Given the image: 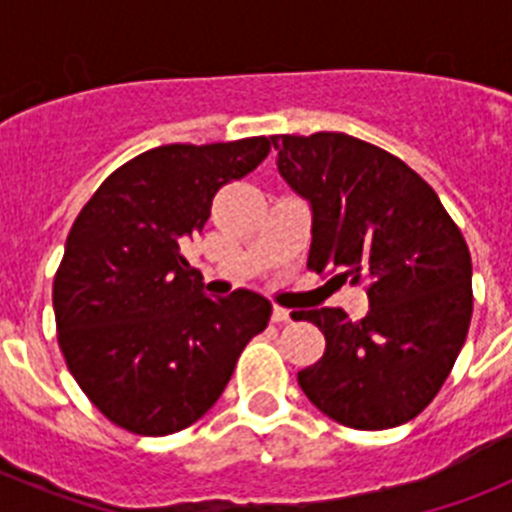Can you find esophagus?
<instances>
[{"label": "esophagus", "instance_id": "esophagus-1", "mask_svg": "<svg viewBox=\"0 0 512 512\" xmlns=\"http://www.w3.org/2000/svg\"><path fill=\"white\" fill-rule=\"evenodd\" d=\"M271 320H274V323H289V320H292V310L274 305V310H271Z\"/></svg>", "mask_w": 512, "mask_h": 512}]
</instances>
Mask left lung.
Segmentation results:
<instances>
[{
    "mask_svg": "<svg viewBox=\"0 0 512 512\" xmlns=\"http://www.w3.org/2000/svg\"><path fill=\"white\" fill-rule=\"evenodd\" d=\"M284 182L310 202L307 266L366 282L369 312H300L325 336L297 374L336 423L384 431L423 413L449 377L472 320V256L438 194L405 161L346 133L271 135ZM330 279V282H333Z\"/></svg>",
    "mask_w": 512,
    "mask_h": 512,
    "instance_id": "obj_1",
    "label": "left lung"
}]
</instances>
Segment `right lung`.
<instances>
[{
    "label": "right lung",
    "mask_w": 512,
    "mask_h": 512,
    "mask_svg": "<svg viewBox=\"0 0 512 512\" xmlns=\"http://www.w3.org/2000/svg\"><path fill=\"white\" fill-rule=\"evenodd\" d=\"M271 138L171 143L122 164L81 207L53 279L58 346L94 408L138 436H169L223 395L269 325L251 289L207 297L182 246L212 197L269 156Z\"/></svg>",
    "instance_id": "add662e5"
}]
</instances>
